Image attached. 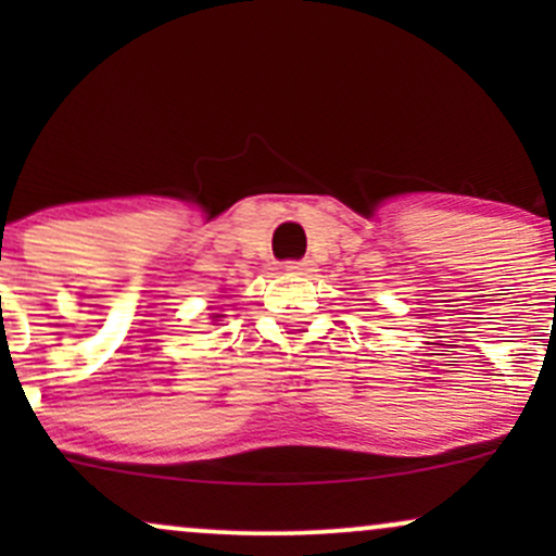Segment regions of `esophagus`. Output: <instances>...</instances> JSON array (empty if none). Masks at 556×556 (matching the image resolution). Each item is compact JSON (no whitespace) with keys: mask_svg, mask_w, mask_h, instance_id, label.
I'll list each match as a JSON object with an SVG mask.
<instances>
[{"mask_svg":"<svg viewBox=\"0 0 556 556\" xmlns=\"http://www.w3.org/2000/svg\"><path fill=\"white\" fill-rule=\"evenodd\" d=\"M285 269L290 274H308L311 271V261L305 258H298V261H287Z\"/></svg>","mask_w":556,"mask_h":556,"instance_id":"esophagus-1","label":"esophagus"}]
</instances>
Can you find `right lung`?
I'll return each mask as SVG.
<instances>
[{
    "label": "right lung",
    "mask_w": 556,
    "mask_h": 556,
    "mask_svg": "<svg viewBox=\"0 0 556 556\" xmlns=\"http://www.w3.org/2000/svg\"><path fill=\"white\" fill-rule=\"evenodd\" d=\"M219 318H222V314H214V316H212V321H219Z\"/></svg>",
    "instance_id": "add662e5"
}]
</instances>
